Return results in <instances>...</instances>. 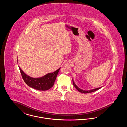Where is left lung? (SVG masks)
Masks as SVG:
<instances>
[{
    "mask_svg": "<svg viewBox=\"0 0 127 127\" xmlns=\"http://www.w3.org/2000/svg\"><path fill=\"white\" fill-rule=\"evenodd\" d=\"M73 83L74 86H75V87L77 89V90H78V91H79V92H81V93H91V92H94V91H97L98 90H99V89H100L101 87H100V88H96V89H92V90H91L90 91H84V90H82L80 89H79V87L75 84V83H74L73 80Z\"/></svg>",
    "mask_w": 127,
    "mask_h": 127,
    "instance_id": "8db88e82",
    "label": "left lung"
}]
</instances>
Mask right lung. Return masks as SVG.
Here are the masks:
<instances>
[{"label": "right lung", "mask_w": 127, "mask_h": 127, "mask_svg": "<svg viewBox=\"0 0 127 127\" xmlns=\"http://www.w3.org/2000/svg\"><path fill=\"white\" fill-rule=\"evenodd\" d=\"M22 79L31 88L39 91H47L53 87L58 72L61 68L55 72L48 73L39 78H33L27 75L19 67Z\"/></svg>", "instance_id": "add662e5"}]
</instances>
